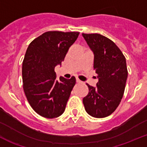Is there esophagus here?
Listing matches in <instances>:
<instances>
[{
  "mask_svg": "<svg viewBox=\"0 0 147 147\" xmlns=\"http://www.w3.org/2000/svg\"><path fill=\"white\" fill-rule=\"evenodd\" d=\"M76 82H77V83H82V81H81V80H79V79L78 78H76Z\"/></svg>",
  "mask_w": 147,
  "mask_h": 147,
  "instance_id": "1",
  "label": "esophagus"
}]
</instances>
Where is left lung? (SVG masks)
Masks as SVG:
<instances>
[{"mask_svg":"<svg viewBox=\"0 0 147 147\" xmlns=\"http://www.w3.org/2000/svg\"><path fill=\"white\" fill-rule=\"evenodd\" d=\"M94 53L96 87L86 84L88 94L83 99L86 111L94 118H104L119 106L126 85V59L114 42L99 34H82Z\"/></svg>","mask_w":147,"mask_h":147,"instance_id":"8db88e82","label":"left lung"}]
</instances>
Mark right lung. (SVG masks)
I'll use <instances>...</instances> for the list:
<instances>
[{
	"label": "right lung",
	"mask_w": 147,
	"mask_h": 147,
	"mask_svg": "<svg viewBox=\"0 0 147 147\" xmlns=\"http://www.w3.org/2000/svg\"><path fill=\"white\" fill-rule=\"evenodd\" d=\"M79 32L47 31L29 45L22 62L23 89L31 108L48 119L59 117L65 111L75 77L56 79L54 71L61 65L69 48Z\"/></svg>",
	"instance_id": "right-lung-1"
}]
</instances>
